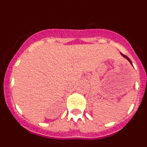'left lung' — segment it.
<instances>
[{
	"instance_id": "8db88e82",
	"label": "left lung",
	"mask_w": 147,
	"mask_h": 147,
	"mask_svg": "<svg viewBox=\"0 0 147 147\" xmlns=\"http://www.w3.org/2000/svg\"><path fill=\"white\" fill-rule=\"evenodd\" d=\"M121 55H122V56H123V57H125V58H126V59H127V60L129 61V62H130V63H131V65H132V62H131V60H130V59H129V58L127 57V56H126V55H124V54H121Z\"/></svg>"
}]
</instances>
